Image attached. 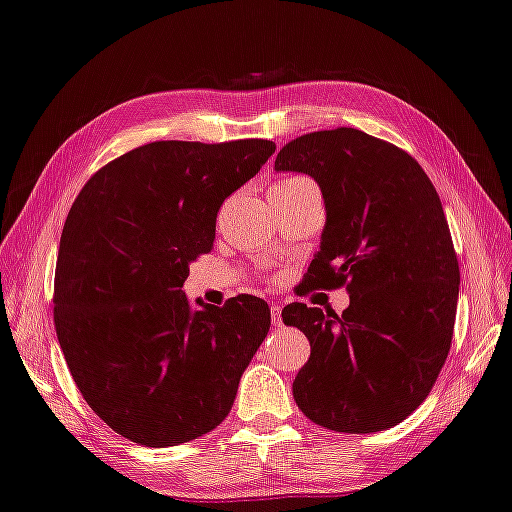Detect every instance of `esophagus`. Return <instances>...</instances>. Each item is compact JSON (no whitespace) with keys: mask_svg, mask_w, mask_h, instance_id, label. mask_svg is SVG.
I'll return each instance as SVG.
<instances>
[{"mask_svg":"<svg viewBox=\"0 0 512 512\" xmlns=\"http://www.w3.org/2000/svg\"><path fill=\"white\" fill-rule=\"evenodd\" d=\"M281 312H283V307L278 305V303H272V323H274V325H281V323H283Z\"/></svg>","mask_w":512,"mask_h":512,"instance_id":"obj_1","label":"esophagus"}]
</instances>
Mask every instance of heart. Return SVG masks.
<instances>
[{
    "label": "heart",
    "mask_w": 512,
    "mask_h": 512,
    "mask_svg": "<svg viewBox=\"0 0 512 512\" xmlns=\"http://www.w3.org/2000/svg\"><path fill=\"white\" fill-rule=\"evenodd\" d=\"M305 178H285V180H278L274 187H278V185H298V182H303Z\"/></svg>",
    "instance_id": "heart-1"
}]
</instances>
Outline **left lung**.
I'll return each instance as SVG.
<instances>
[{
	"mask_svg": "<svg viewBox=\"0 0 512 512\" xmlns=\"http://www.w3.org/2000/svg\"><path fill=\"white\" fill-rule=\"evenodd\" d=\"M274 169L312 176L325 200L307 287L350 292L343 314L283 310L312 345L296 406L350 435L397 426L430 394L455 330L459 263L437 189L410 153L347 127L287 142Z\"/></svg>",
	"mask_w": 512,
	"mask_h": 512,
	"instance_id": "1",
	"label": "left lung"
}]
</instances>
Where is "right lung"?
<instances>
[{
  "label": "right lung",
  "instance_id": "right-lung-1",
  "mask_svg": "<svg viewBox=\"0 0 512 512\" xmlns=\"http://www.w3.org/2000/svg\"><path fill=\"white\" fill-rule=\"evenodd\" d=\"M274 151L258 138L149 142L93 173L66 216L57 341L84 401L133 443L198 439L234 406L269 307L252 294L191 307L182 285L214 247L220 205Z\"/></svg>",
  "mask_w": 512,
  "mask_h": 512
}]
</instances>
